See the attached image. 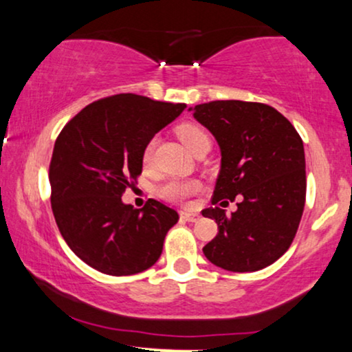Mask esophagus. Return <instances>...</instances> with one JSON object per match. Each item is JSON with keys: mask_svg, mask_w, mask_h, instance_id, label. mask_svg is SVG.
Wrapping results in <instances>:
<instances>
[{"mask_svg": "<svg viewBox=\"0 0 352 352\" xmlns=\"http://www.w3.org/2000/svg\"><path fill=\"white\" fill-rule=\"evenodd\" d=\"M180 217L184 218V220H187V221H197L200 218V215L199 213H195V212H187V210H184V212H180Z\"/></svg>", "mask_w": 352, "mask_h": 352, "instance_id": "esophagus-1", "label": "esophagus"}]
</instances>
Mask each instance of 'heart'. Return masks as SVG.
Instances as JSON below:
<instances>
[{
	"label": "heart",
	"instance_id": "1",
	"mask_svg": "<svg viewBox=\"0 0 352 352\" xmlns=\"http://www.w3.org/2000/svg\"><path fill=\"white\" fill-rule=\"evenodd\" d=\"M177 135L179 139L188 147V151L192 153H195L204 144H208V134L200 127V125L192 124V122H184L177 127ZM153 145H155V139L148 140L147 145L144 147L142 151V164L147 167L152 162V155H153ZM200 188V184L197 180H167L165 184H162L157 190L160 199L167 200V201H173V204H182L188 199L190 195L197 192Z\"/></svg>",
	"mask_w": 352,
	"mask_h": 352
}]
</instances>
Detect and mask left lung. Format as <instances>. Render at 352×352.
I'll return each instance as SVG.
<instances>
[{
  "instance_id": "8db88e82",
  "label": "left lung",
  "mask_w": 352,
  "mask_h": 352,
  "mask_svg": "<svg viewBox=\"0 0 352 352\" xmlns=\"http://www.w3.org/2000/svg\"><path fill=\"white\" fill-rule=\"evenodd\" d=\"M193 117L215 135L221 151L213 207L201 210L217 221L218 233L204 254L235 273L274 263L292 246L305 210L300 134L276 109L261 102L212 100L193 107ZM235 199L239 208L232 216L217 207Z\"/></svg>"
}]
</instances>
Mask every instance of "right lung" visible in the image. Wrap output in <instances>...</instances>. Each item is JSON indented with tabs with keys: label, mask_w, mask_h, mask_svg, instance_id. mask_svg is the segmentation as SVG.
Returning a JSON list of instances; mask_svg holds the SVG:
<instances>
[{
	"label": "right lung",
	"mask_w": 352,
	"mask_h": 352,
	"mask_svg": "<svg viewBox=\"0 0 352 352\" xmlns=\"http://www.w3.org/2000/svg\"><path fill=\"white\" fill-rule=\"evenodd\" d=\"M185 104L116 94L89 104L63 127L50 164L51 208L66 243L84 263L112 276L151 268L179 213L148 199L122 204L142 173V151Z\"/></svg>",
	"instance_id": "obj_1"
}]
</instances>
